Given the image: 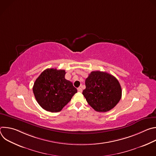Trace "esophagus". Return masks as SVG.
I'll return each instance as SVG.
<instances>
[{
  "label": "esophagus",
  "instance_id": "esophagus-1",
  "mask_svg": "<svg viewBox=\"0 0 156 156\" xmlns=\"http://www.w3.org/2000/svg\"><path fill=\"white\" fill-rule=\"evenodd\" d=\"M77 90H78V91L79 92V93H82V89L81 88V87H78V89H77Z\"/></svg>",
  "mask_w": 156,
  "mask_h": 156
}]
</instances>
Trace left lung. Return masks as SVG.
<instances>
[{
    "instance_id": "1",
    "label": "left lung",
    "mask_w": 156,
    "mask_h": 156,
    "mask_svg": "<svg viewBox=\"0 0 156 156\" xmlns=\"http://www.w3.org/2000/svg\"><path fill=\"white\" fill-rule=\"evenodd\" d=\"M83 94L97 112H105L112 109L122 98V88L117 79L108 73L93 71L85 80Z\"/></svg>"
}]
</instances>
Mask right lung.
I'll return each mask as SVG.
<instances>
[{"instance_id":"obj_1","label":"right lung","mask_w":156,"mask_h":156,"mask_svg":"<svg viewBox=\"0 0 156 156\" xmlns=\"http://www.w3.org/2000/svg\"><path fill=\"white\" fill-rule=\"evenodd\" d=\"M65 73L64 70L48 69L36 80L33 93L37 103L44 110L60 112L77 93L72 83L65 78Z\"/></svg>"}]
</instances>
